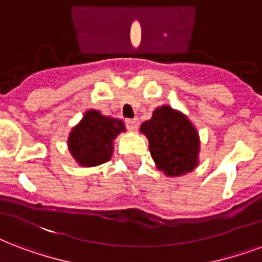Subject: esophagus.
<instances>
[{
  "instance_id": "34e87169",
  "label": "esophagus",
  "mask_w": 262,
  "mask_h": 262,
  "mask_svg": "<svg viewBox=\"0 0 262 262\" xmlns=\"http://www.w3.org/2000/svg\"><path fill=\"white\" fill-rule=\"evenodd\" d=\"M126 127L129 130L135 132L139 129V119L135 118V119H126Z\"/></svg>"
}]
</instances>
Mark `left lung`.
<instances>
[{"mask_svg":"<svg viewBox=\"0 0 262 262\" xmlns=\"http://www.w3.org/2000/svg\"><path fill=\"white\" fill-rule=\"evenodd\" d=\"M140 132L148 139L157 167L167 177L184 176L199 165V133L179 110L166 104L158 107L151 119L141 123Z\"/></svg>","mask_w":262,"mask_h":262,"instance_id":"left-lung-1","label":"left lung"}]
</instances>
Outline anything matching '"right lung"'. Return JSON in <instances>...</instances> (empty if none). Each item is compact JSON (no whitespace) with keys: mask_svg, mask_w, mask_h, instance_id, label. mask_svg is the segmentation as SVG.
<instances>
[{"mask_svg":"<svg viewBox=\"0 0 262 262\" xmlns=\"http://www.w3.org/2000/svg\"><path fill=\"white\" fill-rule=\"evenodd\" d=\"M122 132H126V127L121 119L105 117L97 110H88L70 132L67 147L79 166H99L111 159L114 140Z\"/></svg>","mask_w":262,"mask_h":262,"instance_id":"right-lung-1","label":"right lung"}]
</instances>
